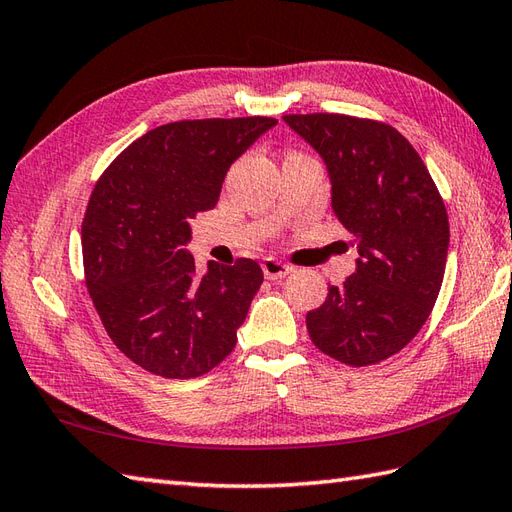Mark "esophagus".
I'll return each instance as SVG.
<instances>
[{
	"label": "esophagus",
	"instance_id": "1",
	"mask_svg": "<svg viewBox=\"0 0 512 512\" xmlns=\"http://www.w3.org/2000/svg\"><path fill=\"white\" fill-rule=\"evenodd\" d=\"M261 270H264L266 279H281L285 275H290L292 266L283 264V261H279V259L268 257V259H264V264H261Z\"/></svg>",
	"mask_w": 512,
	"mask_h": 512
}]
</instances>
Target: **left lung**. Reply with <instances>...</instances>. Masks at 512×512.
Instances as JSON below:
<instances>
[{
	"label": "left lung",
	"instance_id": "left-lung-1",
	"mask_svg": "<svg viewBox=\"0 0 512 512\" xmlns=\"http://www.w3.org/2000/svg\"><path fill=\"white\" fill-rule=\"evenodd\" d=\"M325 159L331 205L358 242V268L307 312L316 347L371 366L419 334L441 292L449 220L419 152L386 122L342 113L283 115Z\"/></svg>",
	"mask_w": 512,
	"mask_h": 512
}]
</instances>
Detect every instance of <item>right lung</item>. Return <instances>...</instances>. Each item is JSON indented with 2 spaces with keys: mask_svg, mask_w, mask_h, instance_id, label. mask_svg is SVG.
<instances>
[{
  "mask_svg": "<svg viewBox=\"0 0 512 512\" xmlns=\"http://www.w3.org/2000/svg\"><path fill=\"white\" fill-rule=\"evenodd\" d=\"M275 117L183 120L148 130L102 172L82 218L89 296L113 344L165 379L209 373L233 351L264 272L253 259L185 251L198 213L216 207L231 163Z\"/></svg>",
  "mask_w": 512,
  "mask_h": 512,
  "instance_id": "add662e5",
  "label": "right lung"
}]
</instances>
